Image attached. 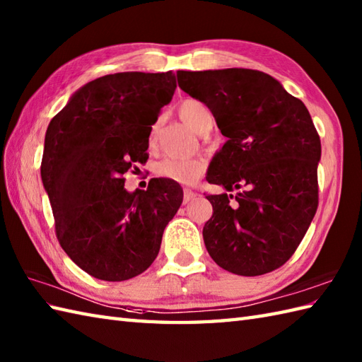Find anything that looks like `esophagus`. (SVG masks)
Instances as JSON below:
<instances>
[{"instance_id":"34e87169","label":"esophagus","mask_w":362,"mask_h":362,"mask_svg":"<svg viewBox=\"0 0 362 362\" xmlns=\"http://www.w3.org/2000/svg\"><path fill=\"white\" fill-rule=\"evenodd\" d=\"M197 197V193L196 191H193V189H189V188H185L183 189V204H189L191 201H194V199Z\"/></svg>"}]
</instances>
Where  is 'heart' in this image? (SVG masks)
Returning <instances> with one entry per match:
<instances>
[{
    "label": "heart",
    "instance_id": "heart-1",
    "mask_svg": "<svg viewBox=\"0 0 362 362\" xmlns=\"http://www.w3.org/2000/svg\"><path fill=\"white\" fill-rule=\"evenodd\" d=\"M179 115L194 132L199 134L209 132L214 121L210 107L194 98L183 99L179 104ZM156 130L157 126H152L149 138L151 143L156 140ZM153 171H156L157 175L180 183V185H193L205 174L206 165L201 158L166 157L157 161L156 166H153Z\"/></svg>",
    "mask_w": 362,
    "mask_h": 362
}]
</instances>
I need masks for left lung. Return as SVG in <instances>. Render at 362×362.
Returning <instances> with one entry per match:
<instances>
[{
  "label": "left lung",
  "instance_id": "1",
  "mask_svg": "<svg viewBox=\"0 0 362 362\" xmlns=\"http://www.w3.org/2000/svg\"><path fill=\"white\" fill-rule=\"evenodd\" d=\"M179 87L210 107L227 143L206 180L233 194H209L204 243L226 271L255 276L294 255L319 205L320 138L300 99L263 71H177Z\"/></svg>",
  "mask_w": 362,
  "mask_h": 362
}]
</instances>
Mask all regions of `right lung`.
I'll return each mask as SVG.
<instances>
[{
	"label": "right lung",
	"mask_w": 362,
	"mask_h": 362,
	"mask_svg": "<svg viewBox=\"0 0 362 362\" xmlns=\"http://www.w3.org/2000/svg\"><path fill=\"white\" fill-rule=\"evenodd\" d=\"M175 87L173 71L107 74L76 91L46 130L40 173L56 236L95 279L143 274L183 201L177 182L151 179L127 193L122 177L148 161L151 126Z\"/></svg>",
	"instance_id": "add662e5"
}]
</instances>
